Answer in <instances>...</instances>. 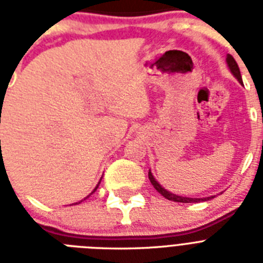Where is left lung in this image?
<instances>
[{
    "label": "left lung",
    "mask_w": 263,
    "mask_h": 263,
    "mask_svg": "<svg viewBox=\"0 0 263 263\" xmlns=\"http://www.w3.org/2000/svg\"><path fill=\"white\" fill-rule=\"evenodd\" d=\"M227 64H228L229 67V71L232 72V75L236 78L239 82H240L241 84H243V82H241V75H240V69H239V67H237V63L235 61V59H233L232 55L228 54L227 55ZM148 179H150V181H152L153 187L156 188L157 191L160 192L161 195L164 196V198H166V199L169 200H173V202H181V203H195V202H200V200H209L210 198H214V196H208V198H188V196H180V195H176V194H172V192L166 191L162 185H161L158 181H157L156 179H154V176H153V173L148 171Z\"/></svg>",
    "instance_id": "left-lung-1"
}]
</instances>
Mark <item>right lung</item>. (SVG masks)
Segmentation results:
<instances>
[{
  "label": "right lung",
  "mask_w": 263,
  "mask_h": 263,
  "mask_svg": "<svg viewBox=\"0 0 263 263\" xmlns=\"http://www.w3.org/2000/svg\"><path fill=\"white\" fill-rule=\"evenodd\" d=\"M99 183H101V181H99ZM99 183H98V185H99ZM98 185H97V187L94 188V191H92V192H95V191H97V188H98ZM92 192H91V194H92ZM80 202H82V200H80ZM80 202H79V203H80ZM75 204H78V203H75Z\"/></svg>",
  "instance_id": "obj_1"
}]
</instances>
